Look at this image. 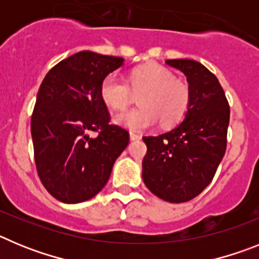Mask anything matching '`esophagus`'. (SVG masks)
Instances as JSON below:
<instances>
[{"label": "esophagus", "instance_id": "obj_1", "mask_svg": "<svg viewBox=\"0 0 259 259\" xmlns=\"http://www.w3.org/2000/svg\"><path fill=\"white\" fill-rule=\"evenodd\" d=\"M130 137H131V140H140L141 135L136 134V132H134V131H131V132H130Z\"/></svg>", "mask_w": 259, "mask_h": 259}]
</instances>
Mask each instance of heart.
I'll list each match as a JSON object with an SVG mask.
<instances>
[{
  "label": "heart",
  "mask_w": 259,
  "mask_h": 259,
  "mask_svg": "<svg viewBox=\"0 0 259 259\" xmlns=\"http://www.w3.org/2000/svg\"><path fill=\"white\" fill-rule=\"evenodd\" d=\"M128 85L115 72L106 75L100 85V97L113 110H124L139 96L140 107L116 115V122L131 130H145L161 120L164 127L178 124L191 106V89L185 81L176 79L168 68L149 63L135 68L128 77Z\"/></svg>",
  "instance_id": "b5f03b06"
}]
</instances>
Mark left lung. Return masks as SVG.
Masks as SVG:
<instances>
[{
	"mask_svg": "<svg viewBox=\"0 0 259 259\" xmlns=\"http://www.w3.org/2000/svg\"><path fill=\"white\" fill-rule=\"evenodd\" d=\"M167 65L187 76L191 106L174 130L144 136L148 150L143 179L157 197L187 202L211 183L227 148L230 105L218 79L200 62L168 59Z\"/></svg>",
	"mask_w": 259,
	"mask_h": 259,
	"instance_id": "obj_1",
	"label": "left lung"
}]
</instances>
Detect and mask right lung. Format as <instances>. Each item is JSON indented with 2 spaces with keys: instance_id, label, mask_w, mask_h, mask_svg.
<instances>
[{
  "instance_id": "obj_1",
  "label": "right lung",
  "mask_w": 259,
  "mask_h": 259,
  "mask_svg": "<svg viewBox=\"0 0 259 259\" xmlns=\"http://www.w3.org/2000/svg\"><path fill=\"white\" fill-rule=\"evenodd\" d=\"M122 65L120 57L80 52L57 63L41 83L31 118L36 170L61 202L95 197L130 143L125 128L110 124L100 97L104 77Z\"/></svg>"
}]
</instances>
